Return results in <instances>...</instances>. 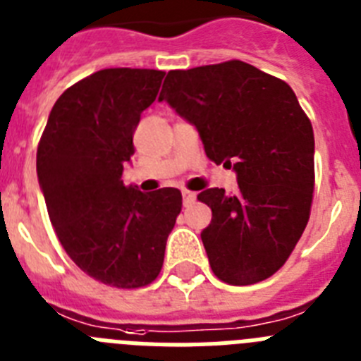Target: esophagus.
Returning a JSON list of instances; mask_svg holds the SVG:
<instances>
[{"label":"esophagus","instance_id":"obj_1","mask_svg":"<svg viewBox=\"0 0 361 361\" xmlns=\"http://www.w3.org/2000/svg\"><path fill=\"white\" fill-rule=\"evenodd\" d=\"M181 198H183V205H189L196 200V194L190 192V190H181Z\"/></svg>","mask_w":361,"mask_h":361}]
</instances>
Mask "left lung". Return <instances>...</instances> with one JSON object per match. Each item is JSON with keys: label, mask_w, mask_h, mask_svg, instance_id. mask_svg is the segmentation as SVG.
I'll use <instances>...</instances> for the list:
<instances>
[{"label": "left lung", "mask_w": 361, "mask_h": 361, "mask_svg": "<svg viewBox=\"0 0 361 361\" xmlns=\"http://www.w3.org/2000/svg\"><path fill=\"white\" fill-rule=\"evenodd\" d=\"M158 102L196 127L205 154L238 189H205L202 231L212 272L231 285L274 274L302 238L314 190V133L285 81L243 61L171 71Z\"/></svg>", "instance_id": "left-lung-1"}]
</instances>
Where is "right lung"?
<instances>
[{
    "mask_svg": "<svg viewBox=\"0 0 361 361\" xmlns=\"http://www.w3.org/2000/svg\"><path fill=\"white\" fill-rule=\"evenodd\" d=\"M163 76L152 68L94 72L59 96L37 147V180L65 252L118 289L156 280L181 211L178 189L143 194L121 178Z\"/></svg>",
    "mask_w": 361,
    "mask_h": 361,
    "instance_id": "right-lung-1",
    "label": "right lung"
}]
</instances>
